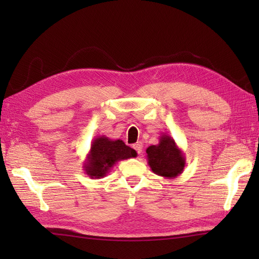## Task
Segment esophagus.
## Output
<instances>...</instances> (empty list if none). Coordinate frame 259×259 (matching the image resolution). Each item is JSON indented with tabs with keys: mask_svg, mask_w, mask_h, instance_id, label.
<instances>
[{
	"mask_svg": "<svg viewBox=\"0 0 259 259\" xmlns=\"http://www.w3.org/2000/svg\"><path fill=\"white\" fill-rule=\"evenodd\" d=\"M142 142H137L136 145H134V149L138 152V155H141V152H142Z\"/></svg>",
	"mask_w": 259,
	"mask_h": 259,
	"instance_id": "esophagus-1",
	"label": "esophagus"
}]
</instances>
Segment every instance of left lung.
Wrapping results in <instances>:
<instances>
[{"instance_id":"left-lung-1","label":"left lung","mask_w":259,"mask_h":259,"mask_svg":"<svg viewBox=\"0 0 259 259\" xmlns=\"http://www.w3.org/2000/svg\"><path fill=\"white\" fill-rule=\"evenodd\" d=\"M148 164L153 172L166 179L177 178L183 174L186 157L172 137L162 134L158 145L147 148Z\"/></svg>"}]
</instances>
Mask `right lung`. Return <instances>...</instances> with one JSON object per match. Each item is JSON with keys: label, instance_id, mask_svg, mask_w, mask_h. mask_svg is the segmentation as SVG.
Wrapping results in <instances>:
<instances>
[{"label": "right lung", "instance_id": "1", "mask_svg": "<svg viewBox=\"0 0 259 259\" xmlns=\"http://www.w3.org/2000/svg\"><path fill=\"white\" fill-rule=\"evenodd\" d=\"M136 157L137 151L125 146L122 140H111L106 136H98L91 142L89 153L83 162V170L91 179H100L106 177L118 161Z\"/></svg>", "mask_w": 259, "mask_h": 259}]
</instances>
